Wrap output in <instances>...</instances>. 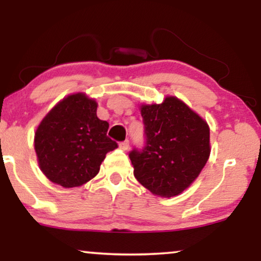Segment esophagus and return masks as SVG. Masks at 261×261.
Returning a JSON list of instances; mask_svg holds the SVG:
<instances>
[{
    "instance_id": "1",
    "label": "esophagus",
    "mask_w": 261,
    "mask_h": 261,
    "mask_svg": "<svg viewBox=\"0 0 261 261\" xmlns=\"http://www.w3.org/2000/svg\"><path fill=\"white\" fill-rule=\"evenodd\" d=\"M120 148L123 149V151H127L128 148H129V140H124L122 142H120Z\"/></svg>"
}]
</instances>
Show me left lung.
Instances as JSON below:
<instances>
[{
  "mask_svg": "<svg viewBox=\"0 0 261 261\" xmlns=\"http://www.w3.org/2000/svg\"><path fill=\"white\" fill-rule=\"evenodd\" d=\"M145 144L129 159L142 187L162 197L183 192L208 162L209 127L176 97L141 106Z\"/></svg>",
  "mask_w": 261,
  "mask_h": 261,
  "instance_id": "left-lung-1",
  "label": "left lung"
}]
</instances>
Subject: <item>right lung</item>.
<instances>
[{"label":"right lung","mask_w":261,"mask_h":261,"mask_svg":"<svg viewBox=\"0 0 261 261\" xmlns=\"http://www.w3.org/2000/svg\"><path fill=\"white\" fill-rule=\"evenodd\" d=\"M97 103L84 94L67 96L41 121L34 148L45 176L64 188L80 187L99 171L106 154L117 148L107 135L109 123L96 115Z\"/></svg>","instance_id":"add662e5"}]
</instances>
